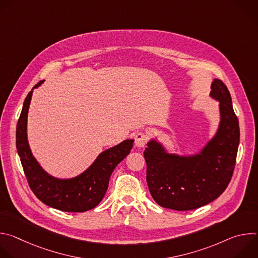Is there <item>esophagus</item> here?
Returning <instances> with one entry per match:
<instances>
[{"instance_id": "34e87169", "label": "esophagus", "mask_w": 258, "mask_h": 258, "mask_svg": "<svg viewBox=\"0 0 258 258\" xmlns=\"http://www.w3.org/2000/svg\"><path fill=\"white\" fill-rule=\"evenodd\" d=\"M147 141H148V137H147L145 133L140 132L135 137V144L137 147H139V148H143V147H145V145L147 144Z\"/></svg>"}]
</instances>
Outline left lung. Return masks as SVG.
Listing matches in <instances>:
<instances>
[{
    "label": "left lung",
    "mask_w": 258,
    "mask_h": 258,
    "mask_svg": "<svg viewBox=\"0 0 258 258\" xmlns=\"http://www.w3.org/2000/svg\"><path fill=\"white\" fill-rule=\"evenodd\" d=\"M209 96L219 102L220 119L216 133L199 153H169L156 139L147 144L146 179L161 207L178 211L199 208L222 195L231 180L240 142L239 121L222 81L213 80Z\"/></svg>",
    "instance_id": "obj_1"
}]
</instances>
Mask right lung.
<instances>
[{"instance_id": "1", "label": "right lung", "mask_w": 258, "mask_h": 258, "mask_svg": "<svg viewBox=\"0 0 258 258\" xmlns=\"http://www.w3.org/2000/svg\"><path fill=\"white\" fill-rule=\"evenodd\" d=\"M43 83L36 84L26 96L16 127V148L25 176L33 194L46 205L67 212L88 211L102 201L110 175L130 154L134 140H124L103 151L90 167L75 177L58 178L49 174L33 157L27 140V115L32 92Z\"/></svg>"}]
</instances>
